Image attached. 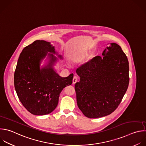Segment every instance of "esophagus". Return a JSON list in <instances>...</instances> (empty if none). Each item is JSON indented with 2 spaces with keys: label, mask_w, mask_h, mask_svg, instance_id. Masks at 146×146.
I'll list each match as a JSON object with an SVG mask.
<instances>
[{
  "label": "esophagus",
  "mask_w": 146,
  "mask_h": 146,
  "mask_svg": "<svg viewBox=\"0 0 146 146\" xmlns=\"http://www.w3.org/2000/svg\"><path fill=\"white\" fill-rule=\"evenodd\" d=\"M77 77L74 76L73 77V84H76L77 82Z\"/></svg>",
  "instance_id": "esophagus-1"
}]
</instances>
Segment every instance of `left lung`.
Masks as SVG:
<instances>
[{"label": "left lung", "instance_id": "8db88e82", "mask_svg": "<svg viewBox=\"0 0 146 146\" xmlns=\"http://www.w3.org/2000/svg\"><path fill=\"white\" fill-rule=\"evenodd\" d=\"M103 57H93L76 70L80 81L75 84L77 103L88 118L112 113L128 87L129 63L121 47L112 43Z\"/></svg>", "mask_w": 146, "mask_h": 146}]
</instances>
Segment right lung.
Segmentation results:
<instances>
[{
    "label": "right lung",
    "instance_id": "right-lung-1",
    "mask_svg": "<svg viewBox=\"0 0 146 146\" xmlns=\"http://www.w3.org/2000/svg\"><path fill=\"white\" fill-rule=\"evenodd\" d=\"M47 52L56 53L50 42L35 40L23 49L14 73V86L18 98L24 107L35 115L53 112L58 105L60 93L73 81V73L62 77L53 69L52 65L56 60L53 54H49V64L40 69V62Z\"/></svg>",
    "mask_w": 146,
    "mask_h": 146
}]
</instances>
